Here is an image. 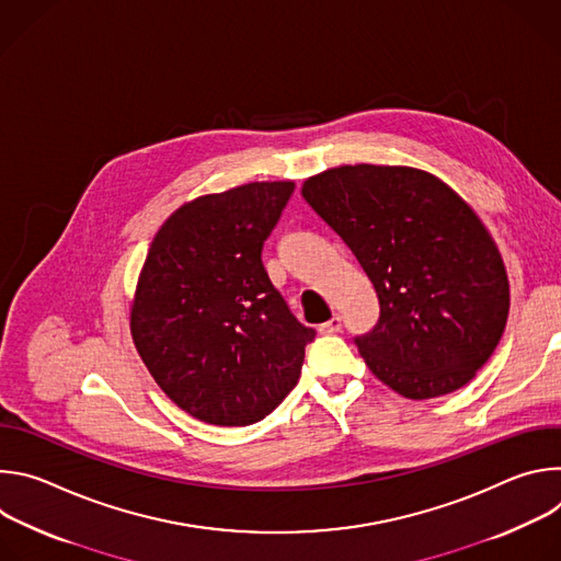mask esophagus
Listing matches in <instances>:
<instances>
[{
    "mask_svg": "<svg viewBox=\"0 0 561 561\" xmlns=\"http://www.w3.org/2000/svg\"><path fill=\"white\" fill-rule=\"evenodd\" d=\"M342 331V317L340 314H333L329 322H324L322 327H319V333L322 335H335Z\"/></svg>",
    "mask_w": 561,
    "mask_h": 561,
    "instance_id": "obj_1",
    "label": "esophagus"
}]
</instances>
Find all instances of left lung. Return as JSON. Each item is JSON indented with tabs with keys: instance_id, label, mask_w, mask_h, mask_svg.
Instances as JSON below:
<instances>
[{
	"instance_id": "8db88e82",
	"label": "left lung",
	"mask_w": 561,
	"mask_h": 561,
	"mask_svg": "<svg viewBox=\"0 0 561 561\" xmlns=\"http://www.w3.org/2000/svg\"><path fill=\"white\" fill-rule=\"evenodd\" d=\"M308 206L353 251L379 299L355 344L377 379L409 399L466 386L508 319L502 255L472 208L409 167H340L304 182Z\"/></svg>"
}]
</instances>
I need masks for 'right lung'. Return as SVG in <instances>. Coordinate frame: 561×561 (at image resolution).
<instances>
[{
  "instance_id": "add662e5",
  "label": "right lung",
  "mask_w": 561,
  "mask_h": 561,
  "mask_svg": "<svg viewBox=\"0 0 561 561\" xmlns=\"http://www.w3.org/2000/svg\"><path fill=\"white\" fill-rule=\"evenodd\" d=\"M295 191L253 182L175 210L148 249L130 333L173 402L215 426H249L295 388L314 331L299 324L262 264Z\"/></svg>"
}]
</instances>
